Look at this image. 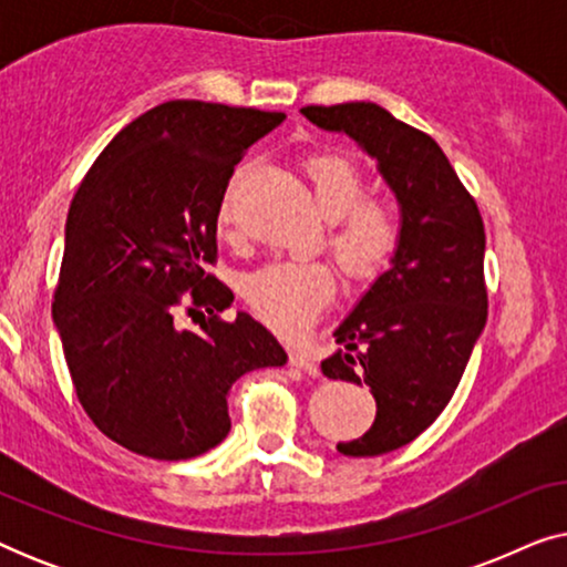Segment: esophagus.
I'll return each mask as SVG.
<instances>
[{
  "instance_id": "esophagus-1",
  "label": "esophagus",
  "mask_w": 567,
  "mask_h": 567,
  "mask_svg": "<svg viewBox=\"0 0 567 567\" xmlns=\"http://www.w3.org/2000/svg\"><path fill=\"white\" fill-rule=\"evenodd\" d=\"M289 361H291V367L307 371L309 377L320 374V367H317L312 351H305V348H293L291 355H289Z\"/></svg>"
}]
</instances>
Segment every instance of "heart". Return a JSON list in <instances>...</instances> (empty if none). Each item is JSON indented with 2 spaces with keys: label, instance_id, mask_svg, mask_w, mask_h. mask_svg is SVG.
Listing matches in <instances>:
<instances>
[{
  "label": "heart",
  "instance_id": "1",
  "mask_svg": "<svg viewBox=\"0 0 567 567\" xmlns=\"http://www.w3.org/2000/svg\"><path fill=\"white\" fill-rule=\"evenodd\" d=\"M245 169H237L221 198L224 224L235 219L231 196ZM317 208L332 219L328 245L340 270L353 281L374 278L400 243V214L390 200L363 198L367 181L343 154L322 152L305 162ZM336 291V274L324 260H270L245 278L243 293L252 312L270 328L284 332L305 330Z\"/></svg>",
  "mask_w": 567,
  "mask_h": 567
}]
</instances>
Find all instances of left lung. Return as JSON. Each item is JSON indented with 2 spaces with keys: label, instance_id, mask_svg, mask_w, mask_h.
<instances>
[{
  "label": "left lung",
  "instance_id": "obj_1",
  "mask_svg": "<svg viewBox=\"0 0 567 567\" xmlns=\"http://www.w3.org/2000/svg\"><path fill=\"white\" fill-rule=\"evenodd\" d=\"M317 128L351 136L400 206L390 268L338 324L328 379L367 384L377 417L346 456H379L410 444L449 405L487 320L485 227L446 154L429 134L377 103L307 105Z\"/></svg>",
  "mask_w": 567,
  "mask_h": 567
}]
</instances>
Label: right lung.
Masks as SVG:
<instances>
[{"label":"right lung","instance_id":"obj_1","mask_svg":"<svg viewBox=\"0 0 567 567\" xmlns=\"http://www.w3.org/2000/svg\"><path fill=\"white\" fill-rule=\"evenodd\" d=\"M284 113L169 100L100 152L69 206L53 324L92 423L152 460H193L231 429L227 394L284 367L281 343L237 312L206 266L235 165ZM198 331L176 322L182 293Z\"/></svg>","mask_w":567,"mask_h":567}]
</instances>
